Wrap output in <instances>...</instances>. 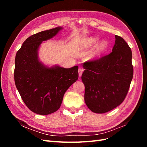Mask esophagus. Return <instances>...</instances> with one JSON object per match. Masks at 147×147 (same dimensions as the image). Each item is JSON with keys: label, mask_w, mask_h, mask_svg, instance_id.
I'll list each match as a JSON object with an SVG mask.
<instances>
[{"label": "esophagus", "mask_w": 147, "mask_h": 147, "mask_svg": "<svg viewBox=\"0 0 147 147\" xmlns=\"http://www.w3.org/2000/svg\"><path fill=\"white\" fill-rule=\"evenodd\" d=\"M83 69H82V68H80H80L78 69V74H79V77H81V76H82V73H83Z\"/></svg>", "instance_id": "34e87169"}]
</instances>
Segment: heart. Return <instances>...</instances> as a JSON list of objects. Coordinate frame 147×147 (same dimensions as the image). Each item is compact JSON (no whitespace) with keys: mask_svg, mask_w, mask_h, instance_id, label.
<instances>
[{"mask_svg":"<svg viewBox=\"0 0 147 147\" xmlns=\"http://www.w3.org/2000/svg\"><path fill=\"white\" fill-rule=\"evenodd\" d=\"M97 40H98V38L97 37H90L88 38L86 40L85 42H84V46L86 47H89L95 45V44L97 43ZM107 42L105 40H103L100 42L99 46V50H103L105 48H107Z\"/></svg>","mask_w":147,"mask_h":147,"instance_id":"heart-1","label":"heart"}]
</instances>
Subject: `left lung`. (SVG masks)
Listing matches in <instances>:
<instances>
[{
	"instance_id": "left-lung-1",
	"label": "left lung",
	"mask_w": 147,
	"mask_h": 147,
	"mask_svg": "<svg viewBox=\"0 0 147 147\" xmlns=\"http://www.w3.org/2000/svg\"><path fill=\"white\" fill-rule=\"evenodd\" d=\"M82 80L84 101L92 112L104 113L121 104L133 77L132 51L124 40L115 35L112 51L99 59L84 63Z\"/></svg>"
}]
</instances>
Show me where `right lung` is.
<instances>
[{
	"instance_id": "obj_1",
	"label": "right lung",
	"mask_w": 147,
	"mask_h": 147,
	"mask_svg": "<svg viewBox=\"0 0 147 147\" xmlns=\"http://www.w3.org/2000/svg\"><path fill=\"white\" fill-rule=\"evenodd\" d=\"M62 29L57 27L31 35L17 51L15 61V85L26 105L42 115L59 109L65 91L78 78V67L49 68L39 61L38 47Z\"/></svg>"
}]
</instances>
